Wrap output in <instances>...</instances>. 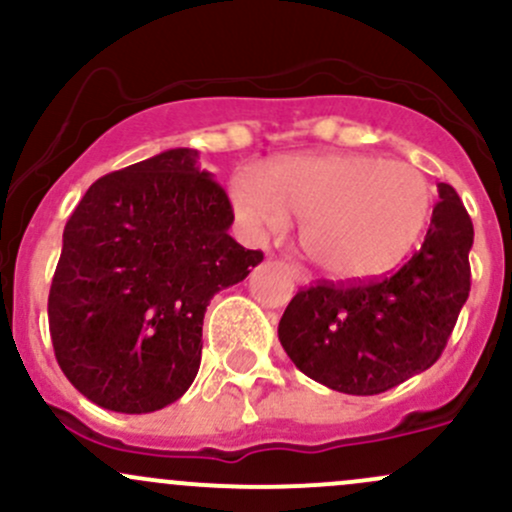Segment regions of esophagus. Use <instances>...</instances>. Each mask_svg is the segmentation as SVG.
I'll return each mask as SVG.
<instances>
[{
  "label": "esophagus",
  "instance_id": "1",
  "mask_svg": "<svg viewBox=\"0 0 512 512\" xmlns=\"http://www.w3.org/2000/svg\"><path fill=\"white\" fill-rule=\"evenodd\" d=\"M288 271H290V276H293V280L298 285H307L310 283V278H307V273L302 271V268H298V266H288Z\"/></svg>",
  "mask_w": 512,
  "mask_h": 512
}]
</instances>
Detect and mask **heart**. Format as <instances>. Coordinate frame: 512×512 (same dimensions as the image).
<instances>
[{"mask_svg":"<svg viewBox=\"0 0 512 512\" xmlns=\"http://www.w3.org/2000/svg\"><path fill=\"white\" fill-rule=\"evenodd\" d=\"M236 212L254 229L298 219L307 261L339 283L393 271L425 232L432 185L410 163L366 153H317L271 163L261 180L234 175Z\"/></svg>","mask_w":512,"mask_h":512,"instance_id":"b5f03b06","label":"heart"}]
</instances>
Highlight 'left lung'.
<instances>
[{"mask_svg": "<svg viewBox=\"0 0 512 512\" xmlns=\"http://www.w3.org/2000/svg\"><path fill=\"white\" fill-rule=\"evenodd\" d=\"M437 188L425 241L400 271L354 285L324 280L285 307L278 339L312 381L376 395L439 359L469 298L474 224L452 185Z\"/></svg>", "mask_w": 512, "mask_h": 512, "instance_id": "8db88e82", "label": "left lung"}]
</instances>
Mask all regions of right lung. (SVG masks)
Instances as JSON below:
<instances>
[{
    "label": "right lung",
    "mask_w": 512,
    "mask_h": 512,
    "mask_svg": "<svg viewBox=\"0 0 512 512\" xmlns=\"http://www.w3.org/2000/svg\"><path fill=\"white\" fill-rule=\"evenodd\" d=\"M232 222L195 148L90 185L65 224L48 295L58 366L87 400L141 415L192 386L207 305L263 261L229 236Z\"/></svg>",
    "instance_id": "add662e5"
}]
</instances>
